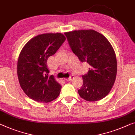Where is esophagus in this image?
I'll list each match as a JSON object with an SVG mask.
<instances>
[{
    "label": "esophagus",
    "mask_w": 135,
    "mask_h": 135,
    "mask_svg": "<svg viewBox=\"0 0 135 135\" xmlns=\"http://www.w3.org/2000/svg\"><path fill=\"white\" fill-rule=\"evenodd\" d=\"M74 78V75H71V76H70V77L68 78V79H66L65 80L66 81H71V80H72V79H73Z\"/></svg>",
    "instance_id": "esophagus-1"
}]
</instances>
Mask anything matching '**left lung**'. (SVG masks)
<instances>
[{
    "label": "left lung",
    "mask_w": 135,
    "mask_h": 135,
    "mask_svg": "<svg viewBox=\"0 0 135 135\" xmlns=\"http://www.w3.org/2000/svg\"><path fill=\"white\" fill-rule=\"evenodd\" d=\"M72 51L81 62L90 66L82 75L83 84L78 90L81 98L89 102L107 96L114 85L117 73L115 52L110 42L93 30H75L64 33Z\"/></svg>",
    "instance_id": "8db88e82"
}]
</instances>
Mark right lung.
Here are the masks:
<instances>
[{"label":"right lung","instance_id":"add662e5","mask_svg":"<svg viewBox=\"0 0 135 135\" xmlns=\"http://www.w3.org/2000/svg\"><path fill=\"white\" fill-rule=\"evenodd\" d=\"M63 34L38 35L29 41L17 61V76L21 87L27 96L38 102H49L57 98L61 86L49 73L47 61L65 41Z\"/></svg>","mask_w":135,"mask_h":135}]
</instances>
